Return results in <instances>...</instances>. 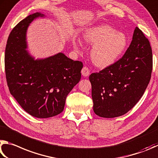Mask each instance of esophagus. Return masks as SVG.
Returning a JSON list of instances; mask_svg holds the SVG:
<instances>
[{
	"label": "esophagus",
	"instance_id": "esophagus-1",
	"mask_svg": "<svg viewBox=\"0 0 158 158\" xmlns=\"http://www.w3.org/2000/svg\"><path fill=\"white\" fill-rule=\"evenodd\" d=\"M81 73L83 76L87 77L89 74V69H88L87 66H84V67L82 68V70H81Z\"/></svg>",
	"mask_w": 158,
	"mask_h": 158
}]
</instances>
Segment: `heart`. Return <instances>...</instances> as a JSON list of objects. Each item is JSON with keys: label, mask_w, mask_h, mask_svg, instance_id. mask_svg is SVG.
<instances>
[{"label": "heart", "mask_w": 158, "mask_h": 158, "mask_svg": "<svg viewBox=\"0 0 158 158\" xmlns=\"http://www.w3.org/2000/svg\"><path fill=\"white\" fill-rule=\"evenodd\" d=\"M86 43L93 45L91 57L94 64L105 68L114 64L124 53L128 46V38L123 32H117L108 25L103 24L89 27L83 35ZM76 48H81V41L73 40Z\"/></svg>", "instance_id": "1"}]
</instances>
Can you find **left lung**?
I'll return each mask as SVG.
<instances>
[{"instance_id": "obj_1", "label": "left lung", "mask_w": 158, "mask_h": 158, "mask_svg": "<svg viewBox=\"0 0 158 158\" xmlns=\"http://www.w3.org/2000/svg\"><path fill=\"white\" fill-rule=\"evenodd\" d=\"M153 54L150 42L136 27L123 57L89 76L93 109L101 117L125 114L142 98L150 82Z\"/></svg>"}]
</instances>
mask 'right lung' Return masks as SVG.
Listing matches in <instances>:
<instances>
[{
  "mask_svg": "<svg viewBox=\"0 0 158 158\" xmlns=\"http://www.w3.org/2000/svg\"><path fill=\"white\" fill-rule=\"evenodd\" d=\"M44 15L36 12L14 27L8 37L5 53L7 86L25 111L37 118L60 114L66 96L80 81L81 61H73L60 52L44 60H35L27 53L26 30L29 24Z\"/></svg>",
  "mask_w": 158,
  "mask_h": 158,
  "instance_id": "obj_1",
  "label": "right lung"
}]
</instances>
